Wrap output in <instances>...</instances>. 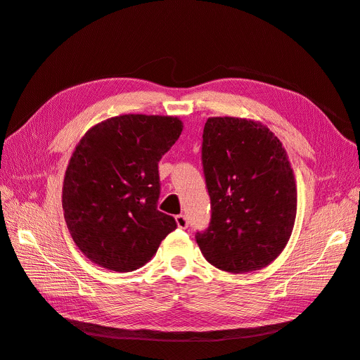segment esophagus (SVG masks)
Returning <instances> with one entry per match:
<instances>
[{"label": "esophagus", "instance_id": "1", "mask_svg": "<svg viewBox=\"0 0 360 360\" xmlns=\"http://www.w3.org/2000/svg\"><path fill=\"white\" fill-rule=\"evenodd\" d=\"M176 222H177L179 228H181V230H186L188 225H189L188 217L184 216V214H177V216H176Z\"/></svg>", "mask_w": 360, "mask_h": 360}]
</instances>
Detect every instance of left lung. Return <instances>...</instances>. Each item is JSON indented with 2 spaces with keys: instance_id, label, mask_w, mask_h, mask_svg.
Wrapping results in <instances>:
<instances>
[{
  "instance_id": "1",
  "label": "left lung",
  "mask_w": 360,
  "mask_h": 360,
  "mask_svg": "<svg viewBox=\"0 0 360 360\" xmlns=\"http://www.w3.org/2000/svg\"><path fill=\"white\" fill-rule=\"evenodd\" d=\"M212 217L195 238L214 267L243 274L284 250L297 210L294 174L281 141L261 123L212 117L201 148Z\"/></svg>"
}]
</instances>
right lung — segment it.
<instances>
[{
    "label": "right lung",
    "instance_id": "add662e5",
    "mask_svg": "<svg viewBox=\"0 0 360 360\" xmlns=\"http://www.w3.org/2000/svg\"><path fill=\"white\" fill-rule=\"evenodd\" d=\"M183 130L177 117L129 114L84 135L63 184L64 219L94 264L114 271L143 267L177 228L158 210V163Z\"/></svg>",
    "mask_w": 360,
    "mask_h": 360
}]
</instances>
